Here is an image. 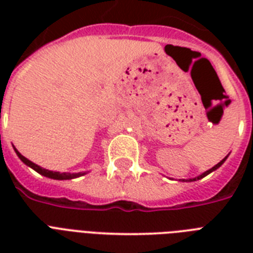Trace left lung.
I'll use <instances>...</instances> for the list:
<instances>
[{
    "instance_id": "left-lung-1",
    "label": "left lung",
    "mask_w": 253,
    "mask_h": 253,
    "mask_svg": "<svg viewBox=\"0 0 253 253\" xmlns=\"http://www.w3.org/2000/svg\"><path fill=\"white\" fill-rule=\"evenodd\" d=\"M227 158H228V155H227V156H226V158L223 159V160H220V162L218 163L216 166H214V167H212V168L209 169V170H206V172H204V173H202V174H200V176L194 177V178H189V180H186V181H197V180H201V178H204L205 176H208V174H210V173L214 172V170H216V169L219 168V167L222 166V164H223L224 162H226V159H227ZM182 181H185V180H182Z\"/></svg>"
}]
</instances>
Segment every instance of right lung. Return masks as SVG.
<instances>
[{
  "label": "right lung",
  "instance_id": "right-lung-1",
  "mask_svg": "<svg viewBox=\"0 0 253 253\" xmlns=\"http://www.w3.org/2000/svg\"><path fill=\"white\" fill-rule=\"evenodd\" d=\"M15 150V154L18 155V158L21 159L22 162L25 163L26 166H29L30 168H33L34 170H37L38 173H41L42 176L48 177V178H53V180H72V178H76V177L84 176L86 174V172H79V173H60V172H53V170H48V169L42 168V167L37 166L35 163L30 162L29 159H26L23 155H21L17 151V148H14Z\"/></svg>",
  "mask_w": 253,
  "mask_h": 253
}]
</instances>
